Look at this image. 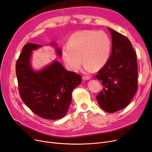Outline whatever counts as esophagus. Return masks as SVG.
I'll use <instances>...</instances> for the list:
<instances>
[{"label":"esophagus","instance_id":"1","mask_svg":"<svg viewBox=\"0 0 152 152\" xmlns=\"http://www.w3.org/2000/svg\"><path fill=\"white\" fill-rule=\"evenodd\" d=\"M82 78L83 80H90V77L88 76H86V75H83L82 77Z\"/></svg>","mask_w":152,"mask_h":152}]
</instances>
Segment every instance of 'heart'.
Masks as SVG:
<instances>
[{
	"instance_id": "heart-1",
	"label": "heart",
	"mask_w": 152,
	"mask_h": 152,
	"mask_svg": "<svg viewBox=\"0 0 152 152\" xmlns=\"http://www.w3.org/2000/svg\"><path fill=\"white\" fill-rule=\"evenodd\" d=\"M111 49V42L106 33L83 30L71 35L62 57L70 70L77 72L80 69L81 59L86 70H98L107 63Z\"/></svg>"
}]
</instances>
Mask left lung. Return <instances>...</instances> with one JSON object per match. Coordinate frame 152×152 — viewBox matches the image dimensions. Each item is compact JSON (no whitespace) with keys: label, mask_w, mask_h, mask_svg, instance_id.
Wrapping results in <instances>:
<instances>
[{"label":"left lung","mask_w":152,"mask_h":152,"mask_svg":"<svg viewBox=\"0 0 152 152\" xmlns=\"http://www.w3.org/2000/svg\"><path fill=\"white\" fill-rule=\"evenodd\" d=\"M112 36V53L96 75L103 90L96 96L100 107L110 113L126 107L135 94L138 82L137 55L129 39L108 28Z\"/></svg>","instance_id":"1"}]
</instances>
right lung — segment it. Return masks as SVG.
<instances>
[{"label": "right lung", "instance_id": "right-lung-1", "mask_svg": "<svg viewBox=\"0 0 152 152\" xmlns=\"http://www.w3.org/2000/svg\"><path fill=\"white\" fill-rule=\"evenodd\" d=\"M41 46L33 43L25 45L16 62L20 96L38 116L59 119L67 113L72 91L82 82V77L66 70L56 61L40 71H34L30 66V57L32 50ZM56 50L61 56L62 50L58 48Z\"/></svg>", "mask_w": 152, "mask_h": 152}]
</instances>
